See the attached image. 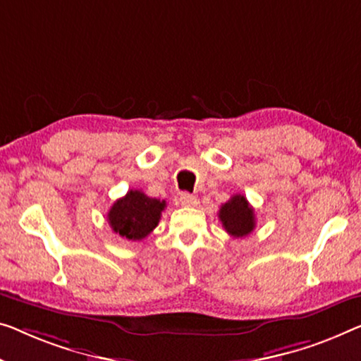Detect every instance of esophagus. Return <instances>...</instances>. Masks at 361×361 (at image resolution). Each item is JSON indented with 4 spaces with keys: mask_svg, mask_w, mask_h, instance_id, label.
I'll return each mask as SVG.
<instances>
[{
    "mask_svg": "<svg viewBox=\"0 0 361 361\" xmlns=\"http://www.w3.org/2000/svg\"><path fill=\"white\" fill-rule=\"evenodd\" d=\"M180 202L186 207H196L199 204V199L195 195H190V192H181Z\"/></svg>",
    "mask_w": 361,
    "mask_h": 361,
    "instance_id": "1",
    "label": "esophagus"
}]
</instances>
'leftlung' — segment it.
Instances as JSON below:
<instances>
[{"instance_id":"1","label":"left lung","mask_w":361,"mask_h":361,"mask_svg":"<svg viewBox=\"0 0 361 361\" xmlns=\"http://www.w3.org/2000/svg\"><path fill=\"white\" fill-rule=\"evenodd\" d=\"M219 219L225 232L233 238H243L256 227L255 209L250 206L248 199L243 195H235L222 204L219 211Z\"/></svg>"}]
</instances>
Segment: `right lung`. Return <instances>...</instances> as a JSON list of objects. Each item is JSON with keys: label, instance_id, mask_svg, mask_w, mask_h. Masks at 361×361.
Segmentation results:
<instances>
[{"label": "right lung", "instance_id": "1", "mask_svg": "<svg viewBox=\"0 0 361 361\" xmlns=\"http://www.w3.org/2000/svg\"><path fill=\"white\" fill-rule=\"evenodd\" d=\"M165 207V201L149 197L139 190H131L126 196L113 202L106 217L113 232L126 240L139 241L157 227Z\"/></svg>", "mask_w": 361, "mask_h": 361}]
</instances>
